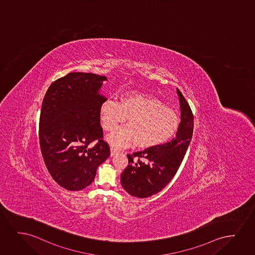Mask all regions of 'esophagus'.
Masks as SVG:
<instances>
[{"label": "esophagus", "mask_w": 255, "mask_h": 255, "mask_svg": "<svg viewBox=\"0 0 255 255\" xmlns=\"http://www.w3.org/2000/svg\"><path fill=\"white\" fill-rule=\"evenodd\" d=\"M118 152H119V151H118L117 149L114 148V147H111V148H110V155H111V156L117 154Z\"/></svg>", "instance_id": "1"}]
</instances>
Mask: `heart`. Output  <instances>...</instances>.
<instances>
[{"label": "heart", "mask_w": 255, "mask_h": 255, "mask_svg": "<svg viewBox=\"0 0 255 255\" xmlns=\"http://www.w3.org/2000/svg\"><path fill=\"white\" fill-rule=\"evenodd\" d=\"M127 120V127L108 137L117 147L155 148L170 141L179 130L180 116L161 100L144 92H128L120 103L107 100L101 107L103 128L112 132Z\"/></svg>", "instance_id": "obj_1"}]
</instances>
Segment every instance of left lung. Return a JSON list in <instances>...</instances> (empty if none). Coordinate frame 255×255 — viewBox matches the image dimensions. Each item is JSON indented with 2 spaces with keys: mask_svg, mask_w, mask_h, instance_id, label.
I'll return each mask as SVG.
<instances>
[{
  "mask_svg": "<svg viewBox=\"0 0 255 255\" xmlns=\"http://www.w3.org/2000/svg\"><path fill=\"white\" fill-rule=\"evenodd\" d=\"M180 102L181 124L174 139L155 148L128 154V164L121 174L123 189L132 197L145 198L163 190L177 173L194 128V116L183 94L177 89Z\"/></svg>",
  "mask_w": 255,
  "mask_h": 255,
  "instance_id": "obj_1",
  "label": "left lung"
}]
</instances>
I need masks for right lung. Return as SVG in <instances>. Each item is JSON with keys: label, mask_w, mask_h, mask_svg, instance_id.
Returning <instances> with one entry per match:
<instances>
[{"label": "right lung", "mask_w": 255, "mask_h": 255, "mask_svg": "<svg viewBox=\"0 0 255 255\" xmlns=\"http://www.w3.org/2000/svg\"><path fill=\"white\" fill-rule=\"evenodd\" d=\"M105 80L104 76L71 72L54 81L44 97L40 150L49 173L66 190L89 186L97 167L110 157L101 126V107L107 99L98 93Z\"/></svg>", "instance_id": "1"}]
</instances>
